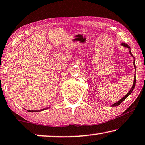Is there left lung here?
<instances>
[{
  "label": "left lung",
  "mask_w": 145,
  "mask_h": 145,
  "mask_svg": "<svg viewBox=\"0 0 145 145\" xmlns=\"http://www.w3.org/2000/svg\"><path fill=\"white\" fill-rule=\"evenodd\" d=\"M121 45L122 46H123L124 47H126V48H128V49H129V52H130V54L131 55V56H132L133 57H134V56H132V53H131V50H130V46H128V44H125V43H122L121 44ZM134 68H135V61L134 62ZM135 82H136V78H135V77H134V83H133V85H132V88L130 89V90L128 91V93L126 94V95H125L124 96V97L122 98V99H121L119 101H118V102L117 103H114V105H112V106H118V105H119L121 104V103H122L123 101H125L126 99V97H128V95H130V94L132 92V91L134 90V87H135Z\"/></svg>",
  "instance_id": "left-lung-1"
}]
</instances>
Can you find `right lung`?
<instances>
[{
    "label": "right lung",
    "instance_id": "right-lung-1",
    "mask_svg": "<svg viewBox=\"0 0 145 145\" xmlns=\"http://www.w3.org/2000/svg\"><path fill=\"white\" fill-rule=\"evenodd\" d=\"M46 109H48V108H46L44 109H42V110H27V112H40V111H42V110H44Z\"/></svg>",
    "mask_w": 145,
    "mask_h": 145
}]
</instances>
